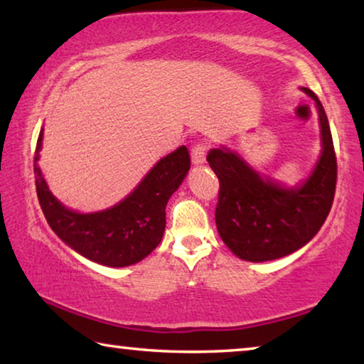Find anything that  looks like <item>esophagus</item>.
Wrapping results in <instances>:
<instances>
[{
    "mask_svg": "<svg viewBox=\"0 0 364 364\" xmlns=\"http://www.w3.org/2000/svg\"><path fill=\"white\" fill-rule=\"evenodd\" d=\"M208 146L205 143H199L196 144L193 149H191V159H193L194 165H202L205 162V156H207Z\"/></svg>",
    "mask_w": 364,
    "mask_h": 364,
    "instance_id": "obj_1",
    "label": "esophagus"
}]
</instances>
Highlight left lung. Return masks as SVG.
Here are the masks:
<instances>
[{
    "instance_id": "obj_1",
    "label": "left lung",
    "mask_w": 364,
    "mask_h": 364,
    "mask_svg": "<svg viewBox=\"0 0 364 364\" xmlns=\"http://www.w3.org/2000/svg\"><path fill=\"white\" fill-rule=\"evenodd\" d=\"M300 90L316 106L321 154L311 173L297 186L260 175L241 154L226 146L207 154L220 180L215 210L218 234L245 262L276 260L304 247L321 230L334 200L337 162L328 117L311 90Z\"/></svg>"
}]
</instances>
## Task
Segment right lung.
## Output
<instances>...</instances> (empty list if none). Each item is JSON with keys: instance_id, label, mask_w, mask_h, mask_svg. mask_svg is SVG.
Returning <instances> with one entry per match:
<instances>
[{"instance_id": "right-lung-1", "label": "right lung", "mask_w": 364, "mask_h": 364, "mask_svg": "<svg viewBox=\"0 0 364 364\" xmlns=\"http://www.w3.org/2000/svg\"><path fill=\"white\" fill-rule=\"evenodd\" d=\"M43 128L35 152L36 194L51 230L70 249L104 267L123 268L143 260L157 247L165 231V207L186 178L191 159L180 146L147 171L125 199L97 212L65 207L48 188L40 168Z\"/></svg>"}]
</instances>
